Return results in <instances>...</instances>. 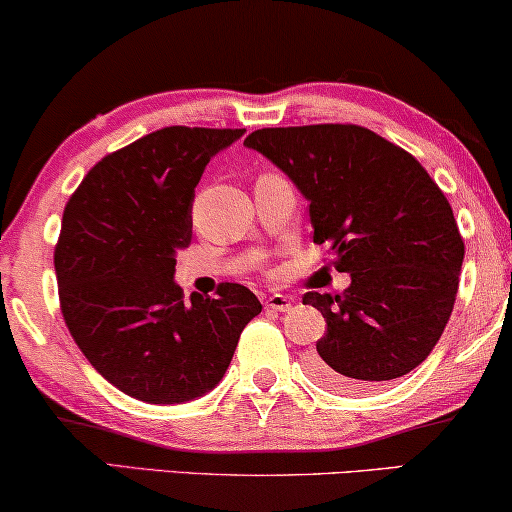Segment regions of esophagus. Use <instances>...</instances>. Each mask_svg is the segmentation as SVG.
Returning <instances> with one entry per match:
<instances>
[{
	"mask_svg": "<svg viewBox=\"0 0 512 512\" xmlns=\"http://www.w3.org/2000/svg\"><path fill=\"white\" fill-rule=\"evenodd\" d=\"M293 303H296V300H293L291 296H282V293H272V296L265 298V307H268V310H275V312H289Z\"/></svg>",
	"mask_w": 512,
	"mask_h": 512,
	"instance_id": "1",
	"label": "esophagus"
}]
</instances>
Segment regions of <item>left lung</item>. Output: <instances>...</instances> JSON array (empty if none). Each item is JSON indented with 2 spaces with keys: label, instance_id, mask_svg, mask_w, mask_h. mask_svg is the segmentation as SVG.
Returning <instances> with one entry per match:
<instances>
[{
  "label": "left lung",
  "instance_id": "8db88e82",
  "mask_svg": "<svg viewBox=\"0 0 512 512\" xmlns=\"http://www.w3.org/2000/svg\"><path fill=\"white\" fill-rule=\"evenodd\" d=\"M310 202L314 244H328L342 293L307 291L326 333L310 373L338 391L408 375L443 335L459 289L464 240L429 172L401 146L352 123L263 128L244 139Z\"/></svg>",
  "mask_w": 512,
  "mask_h": 512
}]
</instances>
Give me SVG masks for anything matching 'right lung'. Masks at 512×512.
<instances>
[{"mask_svg":"<svg viewBox=\"0 0 512 512\" xmlns=\"http://www.w3.org/2000/svg\"><path fill=\"white\" fill-rule=\"evenodd\" d=\"M233 128L156 130L109 156L69 198L58 244L60 310L83 356L137 401L172 405L214 389L244 326L263 310L242 284L184 298L177 251L191 244L195 186Z\"/></svg>","mask_w":512,"mask_h":512,"instance_id":"right-lung-1","label":"right lung"}]
</instances>
